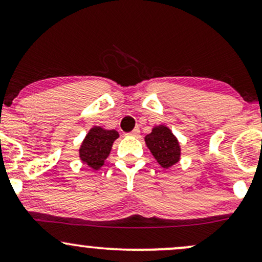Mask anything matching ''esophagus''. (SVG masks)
Listing matches in <instances>:
<instances>
[{
  "label": "esophagus",
  "mask_w": 262,
  "mask_h": 262,
  "mask_svg": "<svg viewBox=\"0 0 262 262\" xmlns=\"http://www.w3.org/2000/svg\"><path fill=\"white\" fill-rule=\"evenodd\" d=\"M139 133H140L139 128H135V129H133V130L130 132V133H128V135H130V137H138V135H139Z\"/></svg>",
  "instance_id": "34e87169"
}]
</instances>
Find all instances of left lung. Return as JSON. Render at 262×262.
<instances>
[{
	"mask_svg": "<svg viewBox=\"0 0 262 262\" xmlns=\"http://www.w3.org/2000/svg\"><path fill=\"white\" fill-rule=\"evenodd\" d=\"M145 144L160 166L169 169L180 161L181 146L175 134L166 125H156L145 137Z\"/></svg>",
	"mask_w": 262,
	"mask_h": 262,
	"instance_id": "left-lung-1",
	"label": "left lung"
}]
</instances>
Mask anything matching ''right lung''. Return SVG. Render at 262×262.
I'll return each mask as SVG.
<instances>
[{"label":"right lung","mask_w":262,"mask_h":262,"mask_svg":"<svg viewBox=\"0 0 262 262\" xmlns=\"http://www.w3.org/2000/svg\"><path fill=\"white\" fill-rule=\"evenodd\" d=\"M118 132L114 129L108 130L95 125L90 129L81 143L79 149L80 160L92 170H98L104 165V161L112 150L114 140L118 139Z\"/></svg>","instance_id":"obj_1"}]
</instances>
